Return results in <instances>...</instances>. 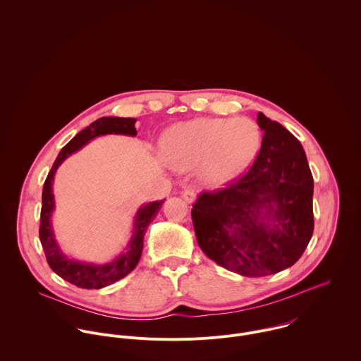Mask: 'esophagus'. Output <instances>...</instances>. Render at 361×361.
Instances as JSON below:
<instances>
[{"mask_svg":"<svg viewBox=\"0 0 361 361\" xmlns=\"http://www.w3.org/2000/svg\"><path fill=\"white\" fill-rule=\"evenodd\" d=\"M182 197H183V200H185L188 204H193V203L196 202V193H195V190L190 189V188H188V189H185V190L182 192Z\"/></svg>","mask_w":361,"mask_h":361,"instance_id":"34e87169","label":"esophagus"}]
</instances>
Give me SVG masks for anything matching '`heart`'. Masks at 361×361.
<instances>
[{
	"instance_id": "heart-1",
	"label": "heart",
	"mask_w": 361,
	"mask_h": 361,
	"mask_svg": "<svg viewBox=\"0 0 361 361\" xmlns=\"http://www.w3.org/2000/svg\"><path fill=\"white\" fill-rule=\"evenodd\" d=\"M261 129L247 116L196 118L173 125L162 152L178 169H192L208 186H222L242 175L257 157Z\"/></svg>"
}]
</instances>
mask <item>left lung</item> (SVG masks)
I'll use <instances>...</instances> for the list:
<instances>
[{
	"mask_svg": "<svg viewBox=\"0 0 361 361\" xmlns=\"http://www.w3.org/2000/svg\"><path fill=\"white\" fill-rule=\"evenodd\" d=\"M264 132L249 172L229 188L203 193L192 209L200 249L243 276H265L292 267L314 231V182L300 142L258 112Z\"/></svg>",
	"mask_w": 361,
	"mask_h": 361,
	"instance_id": "1",
	"label": "left lung"
}]
</instances>
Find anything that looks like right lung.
I'll use <instances>...</instances> for the list:
<instances>
[{"label": "right lung", "instance_id": "obj_1", "mask_svg": "<svg viewBox=\"0 0 361 361\" xmlns=\"http://www.w3.org/2000/svg\"><path fill=\"white\" fill-rule=\"evenodd\" d=\"M135 118H119V116H103L87 128L80 130L66 146L62 147L56 159L52 164L51 171L47 175V179L43 186V206L40 214V242L46 258L52 271L62 279L76 285L82 289H102L108 285L115 283L116 281L125 278L130 274L137 265L143 252V239L146 231L155 215L158 214L162 203L165 202H153L149 204L139 207L133 218L132 235L126 247L111 261L104 264H96L89 261H79L76 258L66 256L59 243L55 239L52 228V212L55 209V199L52 193V183L56 169L61 164L72 154L82 150L93 139L106 136V135H123L135 137L137 130L135 128Z\"/></svg>", "mask_w": 361, "mask_h": 361}]
</instances>
